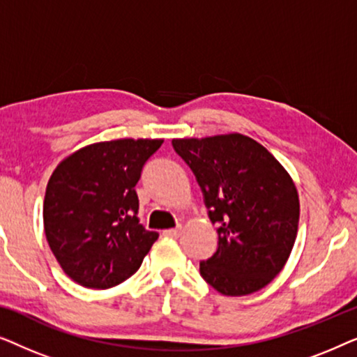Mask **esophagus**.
Segmentation results:
<instances>
[{
  "instance_id": "esophagus-1",
  "label": "esophagus",
  "mask_w": 357,
  "mask_h": 357,
  "mask_svg": "<svg viewBox=\"0 0 357 357\" xmlns=\"http://www.w3.org/2000/svg\"><path fill=\"white\" fill-rule=\"evenodd\" d=\"M164 237H170V238H177L180 236V227H175V229H165L162 232Z\"/></svg>"
}]
</instances>
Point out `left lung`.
<instances>
[{
	"label": "left lung",
	"mask_w": 357,
	"mask_h": 357,
	"mask_svg": "<svg viewBox=\"0 0 357 357\" xmlns=\"http://www.w3.org/2000/svg\"><path fill=\"white\" fill-rule=\"evenodd\" d=\"M197 177L218 224V248L199 275L224 296H247L270 284L297 236L296 185L270 151L248 136L172 139Z\"/></svg>",
	"instance_id": "8db88e82"
}]
</instances>
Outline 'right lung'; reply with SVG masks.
I'll list each match as a JSON object with an SVG mask.
<instances>
[{"instance_id": "add662e5", "label": "right lung", "mask_w": 357, "mask_h": 357, "mask_svg": "<svg viewBox=\"0 0 357 357\" xmlns=\"http://www.w3.org/2000/svg\"><path fill=\"white\" fill-rule=\"evenodd\" d=\"M162 139L86 146L48 180L43 226L53 255L77 284L109 289L138 271L159 234L139 222L136 183Z\"/></svg>"}]
</instances>
